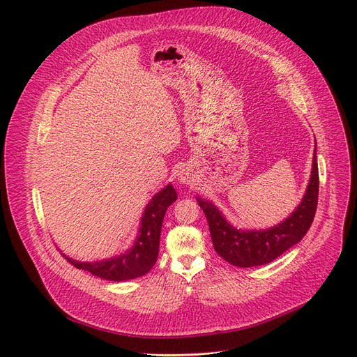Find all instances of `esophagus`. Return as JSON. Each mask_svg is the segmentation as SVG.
I'll use <instances>...</instances> for the list:
<instances>
[{
  "mask_svg": "<svg viewBox=\"0 0 357 357\" xmlns=\"http://www.w3.org/2000/svg\"><path fill=\"white\" fill-rule=\"evenodd\" d=\"M178 181L183 185H193L195 183V176L189 169H181L178 174Z\"/></svg>",
  "mask_w": 357,
  "mask_h": 357,
  "instance_id": "1",
  "label": "esophagus"
}]
</instances>
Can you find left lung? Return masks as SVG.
Masks as SVG:
<instances>
[{
	"mask_svg": "<svg viewBox=\"0 0 357 357\" xmlns=\"http://www.w3.org/2000/svg\"><path fill=\"white\" fill-rule=\"evenodd\" d=\"M319 174L317 145L312 158L310 183L298 208L280 225L266 230H241L233 227L212 202L197 199L209 223L213 247L220 257L236 267L268 264L299 243L310 230L318 205Z\"/></svg>",
	"mask_w": 357,
	"mask_h": 357,
	"instance_id": "8db88e82",
	"label": "left lung"
}]
</instances>
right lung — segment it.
I'll list each match as a JSON object with an SVG mask.
<instances>
[{"mask_svg": "<svg viewBox=\"0 0 357 357\" xmlns=\"http://www.w3.org/2000/svg\"><path fill=\"white\" fill-rule=\"evenodd\" d=\"M176 197V190L169 183L151 199L144 211L138 236L132 247L120 256L91 263L76 261L63 254L65 259L73 267L109 281H127L145 275L158 259L162 220L167 209Z\"/></svg>", "mask_w": 357, "mask_h": 357, "instance_id": "1", "label": "right lung"}]
</instances>
